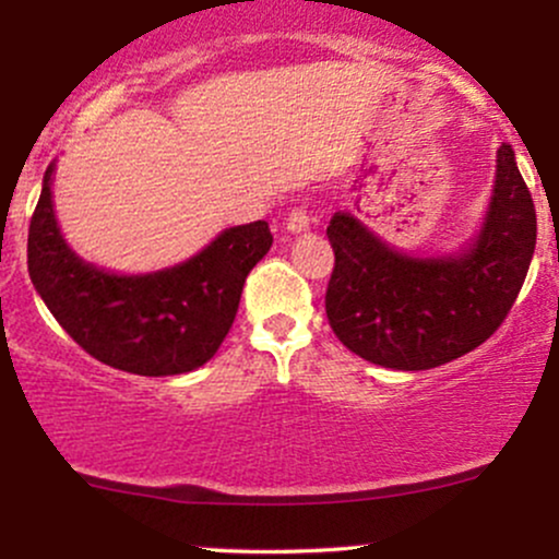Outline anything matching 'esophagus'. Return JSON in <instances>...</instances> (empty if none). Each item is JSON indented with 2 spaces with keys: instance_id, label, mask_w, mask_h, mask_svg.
Returning <instances> with one entry per match:
<instances>
[{
  "instance_id": "1",
  "label": "esophagus",
  "mask_w": 559,
  "mask_h": 559,
  "mask_svg": "<svg viewBox=\"0 0 559 559\" xmlns=\"http://www.w3.org/2000/svg\"><path fill=\"white\" fill-rule=\"evenodd\" d=\"M307 228H310V215H307L301 207L292 210V213H288V217H286L288 234H301V230H307Z\"/></svg>"
}]
</instances>
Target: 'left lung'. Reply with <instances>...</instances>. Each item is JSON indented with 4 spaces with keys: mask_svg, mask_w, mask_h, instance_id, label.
<instances>
[{
    "mask_svg": "<svg viewBox=\"0 0 559 559\" xmlns=\"http://www.w3.org/2000/svg\"><path fill=\"white\" fill-rule=\"evenodd\" d=\"M333 273L325 316L346 349L394 370H428L457 360L502 325L536 247V210L515 165L497 152V181L480 234L441 258H409L352 213L331 217Z\"/></svg>",
    "mask_w": 559,
    "mask_h": 559,
    "instance_id": "left-lung-1",
    "label": "left lung"
}]
</instances>
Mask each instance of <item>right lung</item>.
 <instances>
[{
  "instance_id": "obj_1",
  "label": "right lung",
  "mask_w": 559,
  "mask_h": 559,
  "mask_svg": "<svg viewBox=\"0 0 559 559\" xmlns=\"http://www.w3.org/2000/svg\"><path fill=\"white\" fill-rule=\"evenodd\" d=\"M55 163L28 228V275L68 336L94 360L136 376H178L215 355L239 310L249 271L265 258V221L226 228L181 265L118 275L83 262L62 239Z\"/></svg>"
}]
</instances>
